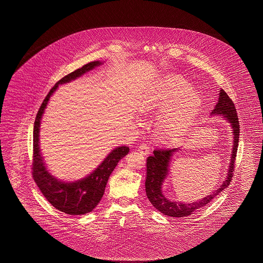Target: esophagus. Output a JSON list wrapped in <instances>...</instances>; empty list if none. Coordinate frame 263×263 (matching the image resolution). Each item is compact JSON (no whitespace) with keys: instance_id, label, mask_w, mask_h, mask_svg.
Wrapping results in <instances>:
<instances>
[{"instance_id":"1","label":"esophagus","mask_w":263,"mask_h":263,"mask_svg":"<svg viewBox=\"0 0 263 263\" xmlns=\"http://www.w3.org/2000/svg\"><path fill=\"white\" fill-rule=\"evenodd\" d=\"M139 151H140V153H142L143 155H148V154H150L151 148L149 145H147V144H141L140 146H139Z\"/></svg>"}]
</instances>
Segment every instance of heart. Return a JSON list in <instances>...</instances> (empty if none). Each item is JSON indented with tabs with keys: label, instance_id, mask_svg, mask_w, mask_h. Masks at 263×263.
I'll list each match as a JSON object with an SVG mask.
<instances>
[{
	"label": "heart",
	"instance_id": "heart-1",
	"mask_svg": "<svg viewBox=\"0 0 263 263\" xmlns=\"http://www.w3.org/2000/svg\"><path fill=\"white\" fill-rule=\"evenodd\" d=\"M181 77L166 76L155 95L143 105L144 111H163L158 128L168 139L181 135L193 121L200 105L197 92Z\"/></svg>",
	"mask_w": 263,
	"mask_h": 263
}]
</instances>
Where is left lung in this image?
<instances>
[{"instance_id":"8db88e82","label":"left lung","mask_w":263,"mask_h":263,"mask_svg":"<svg viewBox=\"0 0 263 263\" xmlns=\"http://www.w3.org/2000/svg\"><path fill=\"white\" fill-rule=\"evenodd\" d=\"M212 113L221 114L231 123L234 129V147L232 152L231 163L229 167L228 175L223 184L215 190L211 195L202 198L201 200L193 203H180L167 200L163 196L162 192V185L163 179L167 175L168 163L173 153L177 150V148H159L154 151V155L147 159V178L145 182L147 197L156 209L164 215L171 217H184L196 212L207 206L211 201L219 195L225 188L228 187L232 181V177L235 171V163L238 147V138H239V122H238V113L233 100L227 95L224 89L220 90V97L217 104L215 105Z\"/></svg>"}]
</instances>
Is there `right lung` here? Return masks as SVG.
Instances as JSON below:
<instances>
[{"mask_svg": "<svg viewBox=\"0 0 263 263\" xmlns=\"http://www.w3.org/2000/svg\"><path fill=\"white\" fill-rule=\"evenodd\" d=\"M101 63L92 61L84 65L82 68L77 69L74 72L63 77L58 81L55 86L51 88L50 91L41 103L38 110L34 127H33V159H32V177L37 184L43 196L47 199L53 207L61 212L69 215H83L92 211L99 204L101 197L103 196L105 186L109 175L117 165L118 162L125 157L129 152V148L126 146L118 147L105 158L100 163L99 167L86 178L82 180L65 183L57 180L47 172L42 157L39 150V127L40 119L50 99L51 95L58 88L60 84L68 83L75 80L78 77L85 74Z\"/></svg>", "mask_w": 263, "mask_h": 263, "instance_id": "add662e5", "label": "right lung"}]
</instances>
